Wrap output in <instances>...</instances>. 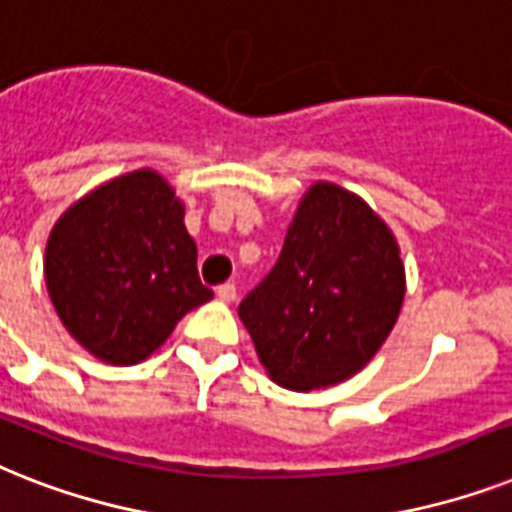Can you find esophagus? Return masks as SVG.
Segmentation results:
<instances>
[{"mask_svg": "<svg viewBox=\"0 0 512 512\" xmlns=\"http://www.w3.org/2000/svg\"><path fill=\"white\" fill-rule=\"evenodd\" d=\"M216 296H219V301H224V304H232L237 296V288L232 285V282H224V285H219V288H216Z\"/></svg>", "mask_w": 512, "mask_h": 512, "instance_id": "obj_1", "label": "esophagus"}]
</instances>
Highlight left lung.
Wrapping results in <instances>:
<instances>
[{
	"label": "left lung",
	"instance_id": "1",
	"mask_svg": "<svg viewBox=\"0 0 512 512\" xmlns=\"http://www.w3.org/2000/svg\"><path fill=\"white\" fill-rule=\"evenodd\" d=\"M404 301L399 245L365 200L317 182L298 203L280 259L237 306L269 378L312 391L375 357Z\"/></svg>",
	"mask_w": 512,
	"mask_h": 512
}]
</instances>
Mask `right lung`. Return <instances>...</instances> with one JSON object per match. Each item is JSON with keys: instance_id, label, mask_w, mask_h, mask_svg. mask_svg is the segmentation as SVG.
<instances>
[{"instance_id": "right-lung-1", "label": "right lung", "mask_w": 512, "mask_h": 512, "mask_svg": "<svg viewBox=\"0 0 512 512\" xmlns=\"http://www.w3.org/2000/svg\"><path fill=\"white\" fill-rule=\"evenodd\" d=\"M47 290L68 333L102 362L137 365L214 298L198 277L185 206L150 169L73 203L49 235Z\"/></svg>"}]
</instances>
